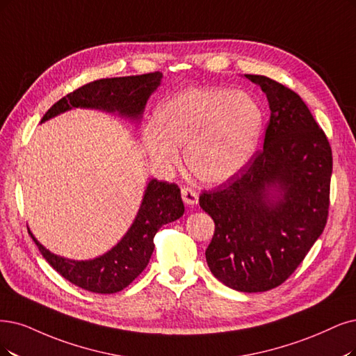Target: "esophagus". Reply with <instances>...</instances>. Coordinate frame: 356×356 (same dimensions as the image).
<instances>
[{"label": "esophagus", "instance_id": "1", "mask_svg": "<svg viewBox=\"0 0 356 356\" xmlns=\"http://www.w3.org/2000/svg\"><path fill=\"white\" fill-rule=\"evenodd\" d=\"M181 200L186 205L193 207V205L198 204L200 198H198V193H196L192 188L185 186V188H181Z\"/></svg>", "mask_w": 356, "mask_h": 356}]
</instances>
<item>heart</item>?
I'll return each instance as SVG.
<instances>
[{"instance_id":"b5f03b06","label":"heart","mask_w":356,"mask_h":356,"mask_svg":"<svg viewBox=\"0 0 356 356\" xmlns=\"http://www.w3.org/2000/svg\"><path fill=\"white\" fill-rule=\"evenodd\" d=\"M264 127L254 97L226 88H188L158 104L142 130V147L161 171L180 163L201 181L225 183L251 161Z\"/></svg>"}]
</instances>
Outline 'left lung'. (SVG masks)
Instances as JSON below:
<instances>
[{"label": "left lung", "mask_w": 356, "mask_h": 356, "mask_svg": "<svg viewBox=\"0 0 356 356\" xmlns=\"http://www.w3.org/2000/svg\"><path fill=\"white\" fill-rule=\"evenodd\" d=\"M268 99L264 148L238 176L202 192L216 222L207 264L238 292L280 286L304 261L327 222L332 148L302 98L259 74H245Z\"/></svg>", "instance_id": "8db88e82"}]
</instances>
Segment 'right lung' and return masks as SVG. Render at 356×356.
I'll return each mask as SVG.
<instances>
[{"instance_id":"obj_1","label":"right lung","mask_w":356,"mask_h":356,"mask_svg":"<svg viewBox=\"0 0 356 356\" xmlns=\"http://www.w3.org/2000/svg\"><path fill=\"white\" fill-rule=\"evenodd\" d=\"M163 73L99 79L65 95L45 113L41 123L73 108H90L118 114L138 124L148 98L161 85ZM185 213L177 185L149 179L138 214L123 238L110 251L92 259H69L52 254L38 242L48 264L65 280L94 293L123 291L148 266L154 252V236L161 226L176 221Z\"/></svg>"}]
</instances>
